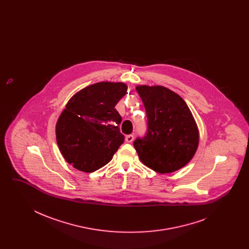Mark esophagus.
I'll return each mask as SVG.
<instances>
[{"mask_svg": "<svg viewBox=\"0 0 249 249\" xmlns=\"http://www.w3.org/2000/svg\"><path fill=\"white\" fill-rule=\"evenodd\" d=\"M125 141L126 142H131L133 141V135L132 134H129L125 137Z\"/></svg>", "mask_w": 249, "mask_h": 249, "instance_id": "34e87169", "label": "esophagus"}]
</instances>
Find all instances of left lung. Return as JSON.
Segmentation results:
<instances>
[{
  "mask_svg": "<svg viewBox=\"0 0 249 249\" xmlns=\"http://www.w3.org/2000/svg\"><path fill=\"white\" fill-rule=\"evenodd\" d=\"M147 117V130L133 142L144 165L160 174L178 171L189 163L199 143L196 122L185 101L160 86H138Z\"/></svg>",
  "mask_w": 249,
  "mask_h": 249,
  "instance_id": "left-lung-1",
  "label": "left lung"
}]
</instances>
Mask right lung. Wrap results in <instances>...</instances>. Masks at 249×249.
<instances>
[{
    "label": "right lung",
    "mask_w": 249,
    "mask_h": 249,
    "mask_svg": "<svg viewBox=\"0 0 249 249\" xmlns=\"http://www.w3.org/2000/svg\"><path fill=\"white\" fill-rule=\"evenodd\" d=\"M124 83L100 82L73 95L59 116V150L75 169L92 173L107 164L124 142L121 117L115 107L126 94Z\"/></svg>",
    "instance_id": "right-lung-1"
}]
</instances>
